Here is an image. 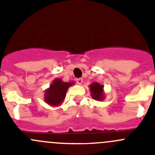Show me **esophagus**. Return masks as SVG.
Masks as SVG:
<instances>
[{"mask_svg": "<svg viewBox=\"0 0 155 155\" xmlns=\"http://www.w3.org/2000/svg\"><path fill=\"white\" fill-rule=\"evenodd\" d=\"M76 82H77L79 85H81V84L82 83V78H78V79H76Z\"/></svg>", "mask_w": 155, "mask_h": 155, "instance_id": "34e87169", "label": "esophagus"}]
</instances>
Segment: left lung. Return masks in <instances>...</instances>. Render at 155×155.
Instances as JSON below:
<instances>
[{"mask_svg": "<svg viewBox=\"0 0 155 155\" xmlns=\"http://www.w3.org/2000/svg\"><path fill=\"white\" fill-rule=\"evenodd\" d=\"M103 85H100L97 82H94L90 85L91 97L94 100L96 101H102L104 100V94L103 92Z\"/></svg>", "mask_w": 155, "mask_h": 155, "instance_id": "1", "label": "left lung"}]
</instances>
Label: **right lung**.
Returning a JSON list of instances; mask_svg holds the SVG:
<instances>
[{"instance_id": "1", "label": "right lung", "mask_w": 155, "mask_h": 155, "mask_svg": "<svg viewBox=\"0 0 155 155\" xmlns=\"http://www.w3.org/2000/svg\"><path fill=\"white\" fill-rule=\"evenodd\" d=\"M73 84V82H63L60 79H54L49 88L45 92V101L50 105H59L65 98L68 87Z\"/></svg>"}]
</instances>
